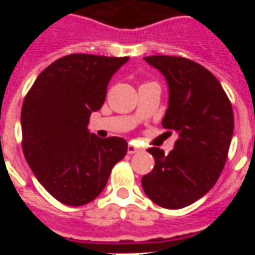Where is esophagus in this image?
I'll return each mask as SVG.
<instances>
[{
    "instance_id": "obj_1",
    "label": "esophagus",
    "mask_w": 255,
    "mask_h": 255,
    "mask_svg": "<svg viewBox=\"0 0 255 255\" xmlns=\"http://www.w3.org/2000/svg\"><path fill=\"white\" fill-rule=\"evenodd\" d=\"M140 146H138L136 143H133V142H129L128 144V154H135V153H138L140 151Z\"/></svg>"
}]
</instances>
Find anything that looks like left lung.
<instances>
[{"instance_id":"left-lung-1","label":"left lung","mask_w":255,"mask_h":255,"mask_svg":"<svg viewBox=\"0 0 255 255\" xmlns=\"http://www.w3.org/2000/svg\"><path fill=\"white\" fill-rule=\"evenodd\" d=\"M168 84V109L162 127L176 132L168 154L150 147L153 171L142 177L144 194L166 209L191 205L213 187L227 161L232 133V106L213 73L183 57L150 56Z\"/></svg>"}]
</instances>
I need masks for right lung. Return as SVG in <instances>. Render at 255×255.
Wrapping results in <instances>:
<instances>
[{"mask_svg": "<svg viewBox=\"0 0 255 255\" xmlns=\"http://www.w3.org/2000/svg\"><path fill=\"white\" fill-rule=\"evenodd\" d=\"M128 57L69 54L43 69L21 108L23 153L47 191L68 206L91 202L127 154L119 136L90 133V115L104 105L112 76Z\"/></svg>", "mask_w": 255, "mask_h": 255, "instance_id": "right-lung-1", "label": "right lung"}]
</instances>
